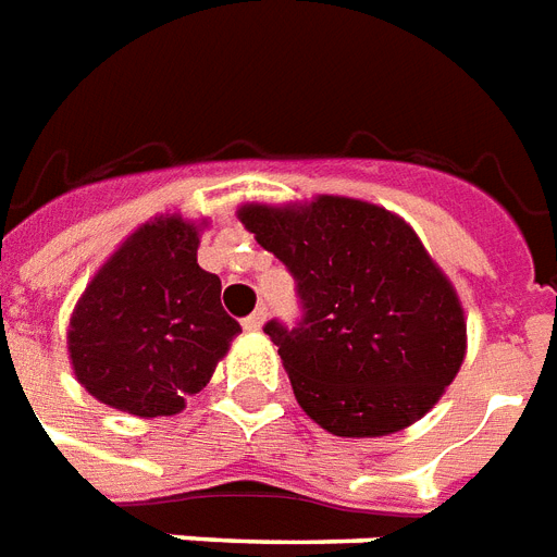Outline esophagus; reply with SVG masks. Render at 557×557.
<instances>
[{
	"instance_id": "1",
	"label": "esophagus",
	"mask_w": 557,
	"mask_h": 557,
	"mask_svg": "<svg viewBox=\"0 0 557 557\" xmlns=\"http://www.w3.org/2000/svg\"><path fill=\"white\" fill-rule=\"evenodd\" d=\"M264 319H267V307H256V310L244 319V331H261Z\"/></svg>"
}]
</instances>
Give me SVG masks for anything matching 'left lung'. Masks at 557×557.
Segmentation results:
<instances>
[{"label":"left lung","instance_id":"1","mask_svg":"<svg viewBox=\"0 0 557 557\" xmlns=\"http://www.w3.org/2000/svg\"><path fill=\"white\" fill-rule=\"evenodd\" d=\"M242 224L296 282V324L270 319L293 394L336 437H385L443 397L466 354L455 287L388 209L322 195L244 207Z\"/></svg>","mask_w":557,"mask_h":557}]
</instances>
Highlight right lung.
Segmentation results:
<instances>
[{
  "mask_svg": "<svg viewBox=\"0 0 557 557\" xmlns=\"http://www.w3.org/2000/svg\"><path fill=\"white\" fill-rule=\"evenodd\" d=\"M242 324L221 278L198 264V230L154 218L102 264L74 307L69 354L79 385L135 417H172L215 371Z\"/></svg>",
  "mask_w": 557,
  "mask_h": 557,
  "instance_id": "right-lung-1",
  "label": "right lung"
}]
</instances>
